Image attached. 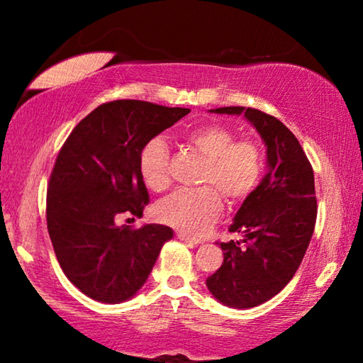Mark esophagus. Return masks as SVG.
I'll return each instance as SVG.
<instances>
[{"label": "esophagus", "mask_w": 363, "mask_h": 363, "mask_svg": "<svg viewBox=\"0 0 363 363\" xmlns=\"http://www.w3.org/2000/svg\"><path fill=\"white\" fill-rule=\"evenodd\" d=\"M177 238H178V240L185 241V242H190V245H198V242H200L198 238L188 235V233H185V231H177Z\"/></svg>", "instance_id": "34e87169"}]
</instances>
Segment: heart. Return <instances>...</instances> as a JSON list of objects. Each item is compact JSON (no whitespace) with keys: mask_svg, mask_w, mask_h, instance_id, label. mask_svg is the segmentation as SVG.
Wrapping results in <instances>:
<instances>
[{"mask_svg":"<svg viewBox=\"0 0 363 363\" xmlns=\"http://www.w3.org/2000/svg\"><path fill=\"white\" fill-rule=\"evenodd\" d=\"M190 148L205 158L196 190H178L153 208L163 225L200 235L223 211V198L240 205L259 185L264 168L262 150L251 138H236L223 123H203L183 135ZM138 172L152 191H163L172 182L170 148L162 137H153L142 147Z\"/></svg>","mask_w":363,"mask_h":363,"instance_id":"heart-1","label":"heart"}]
</instances>
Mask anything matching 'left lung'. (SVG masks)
Wrapping results in <instances>:
<instances>
[{"instance_id": "obj_1", "label": "left lung", "mask_w": 363, "mask_h": 363, "mask_svg": "<svg viewBox=\"0 0 363 363\" xmlns=\"http://www.w3.org/2000/svg\"><path fill=\"white\" fill-rule=\"evenodd\" d=\"M216 113H245L267 147V170L242 203L230 233L242 241L220 242L223 264L206 286L225 306L250 309L287 286L309 246L317 218L314 170L289 128L251 107H220Z\"/></svg>"}]
</instances>
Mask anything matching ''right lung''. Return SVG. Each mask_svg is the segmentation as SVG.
<instances>
[{
  "instance_id": "1",
  "label": "right lung",
  "mask_w": 363,
  "mask_h": 363,
  "mask_svg": "<svg viewBox=\"0 0 363 363\" xmlns=\"http://www.w3.org/2000/svg\"><path fill=\"white\" fill-rule=\"evenodd\" d=\"M190 108L145 101L106 102L74 127L48 183L46 220L67 279L99 302L118 304L145 284L163 242V225L118 226L142 216L148 191L138 172L142 147Z\"/></svg>"
}]
</instances>
